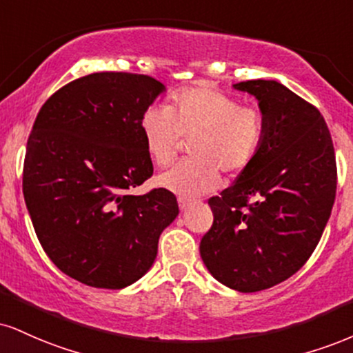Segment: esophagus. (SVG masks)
Segmentation results:
<instances>
[{
	"mask_svg": "<svg viewBox=\"0 0 353 353\" xmlns=\"http://www.w3.org/2000/svg\"><path fill=\"white\" fill-rule=\"evenodd\" d=\"M192 202H194L192 199H189V197H177V203H179V209H181V210L188 209V207H189Z\"/></svg>",
	"mask_w": 353,
	"mask_h": 353,
	"instance_id": "34e87169",
	"label": "esophagus"
}]
</instances>
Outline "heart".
<instances>
[{"instance_id": "obj_1", "label": "heart", "mask_w": 353, "mask_h": 353, "mask_svg": "<svg viewBox=\"0 0 353 353\" xmlns=\"http://www.w3.org/2000/svg\"><path fill=\"white\" fill-rule=\"evenodd\" d=\"M164 114L148 110L139 130L148 156L158 168H168L179 152L182 139L189 156L158 184L174 194L190 197L209 192L219 184L220 172L235 177L252 165L265 143V114L207 87L185 88L172 97Z\"/></svg>"}]
</instances>
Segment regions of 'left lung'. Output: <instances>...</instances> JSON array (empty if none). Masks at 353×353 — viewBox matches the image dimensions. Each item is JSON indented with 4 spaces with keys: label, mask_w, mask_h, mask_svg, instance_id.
<instances>
[{
    "label": "left lung",
    "mask_w": 353,
    "mask_h": 353,
    "mask_svg": "<svg viewBox=\"0 0 353 353\" xmlns=\"http://www.w3.org/2000/svg\"><path fill=\"white\" fill-rule=\"evenodd\" d=\"M265 114L261 151L222 194L201 256L217 281L240 292L268 290L309 260L337 189L330 131L319 110L274 80H246Z\"/></svg>",
    "instance_id": "obj_1"
}]
</instances>
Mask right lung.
<instances>
[{"label": "right lung", "mask_w": 353, "mask_h": 353, "mask_svg": "<svg viewBox=\"0 0 353 353\" xmlns=\"http://www.w3.org/2000/svg\"><path fill=\"white\" fill-rule=\"evenodd\" d=\"M161 92L150 75L97 72L59 88L32 125L23 194L34 230L50 261L87 286L141 278L179 214L168 189L128 192L152 176L139 121Z\"/></svg>", "instance_id": "1"}]
</instances>
